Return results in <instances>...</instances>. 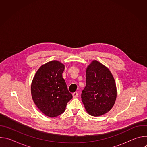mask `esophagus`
Listing matches in <instances>:
<instances>
[{
	"label": "esophagus",
	"mask_w": 147,
	"mask_h": 147,
	"mask_svg": "<svg viewBox=\"0 0 147 147\" xmlns=\"http://www.w3.org/2000/svg\"><path fill=\"white\" fill-rule=\"evenodd\" d=\"M78 96V93L77 92H75L73 94V98H76Z\"/></svg>",
	"instance_id": "esophagus-1"
}]
</instances>
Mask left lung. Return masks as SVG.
<instances>
[{"label": "left lung", "mask_w": 147, "mask_h": 147, "mask_svg": "<svg viewBox=\"0 0 147 147\" xmlns=\"http://www.w3.org/2000/svg\"><path fill=\"white\" fill-rule=\"evenodd\" d=\"M117 97L114 77L109 69L93 60L86 69V86L82 91L81 100L87 112L99 116L110 111Z\"/></svg>", "instance_id": "left-lung-1"}]
</instances>
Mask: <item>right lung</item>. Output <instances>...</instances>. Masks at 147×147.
<instances>
[{
  "label": "right lung",
  "instance_id": "obj_1",
  "mask_svg": "<svg viewBox=\"0 0 147 147\" xmlns=\"http://www.w3.org/2000/svg\"><path fill=\"white\" fill-rule=\"evenodd\" d=\"M64 70V64L59 61H49L39 68L31 83V96L35 104L49 117L63 113L73 98L62 77Z\"/></svg>",
  "mask_w": 147,
  "mask_h": 147
}]
</instances>
